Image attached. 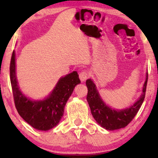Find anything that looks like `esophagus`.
<instances>
[{
  "label": "esophagus",
  "instance_id": "obj_1",
  "mask_svg": "<svg viewBox=\"0 0 158 158\" xmlns=\"http://www.w3.org/2000/svg\"><path fill=\"white\" fill-rule=\"evenodd\" d=\"M88 76L89 75H88V73L87 71H82L81 73H79V77L81 82H85L88 79Z\"/></svg>",
  "mask_w": 158,
  "mask_h": 158
}]
</instances>
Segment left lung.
Instances as JSON below:
<instances>
[{
  "label": "left lung",
  "mask_w": 158,
  "mask_h": 158,
  "mask_svg": "<svg viewBox=\"0 0 158 158\" xmlns=\"http://www.w3.org/2000/svg\"><path fill=\"white\" fill-rule=\"evenodd\" d=\"M148 73L141 96L130 107L124 109H115L109 107L102 100L97 88L91 79L86 81L88 88L87 101L90 111L97 123L107 130H115L127 126L137 114L145 96Z\"/></svg>",
  "instance_id": "left-lung-1"
}]
</instances>
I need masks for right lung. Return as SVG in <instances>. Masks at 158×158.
<instances>
[{"instance_id":"obj_1","label":"right lung","mask_w":158,"mask_h":158,"mask_svg":"<svg viewBox=\"0 0 158 158\" xmlns=\"http://www.w3.org/2000/svg\"><path fill=\"white\" fill-rule=\"evenodd\" d=\"M10 78L15 106L19 115L33 128L41 131H47L59 124L63 116L67 101L75 85L81 83L78 74L76 71H73L60 77L47 98L43 100H31L26 96L19 87L14 50L10 64Z\"/></svg>"}]
</instances>
